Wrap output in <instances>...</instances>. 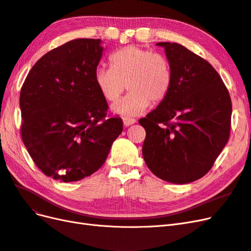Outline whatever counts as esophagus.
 <instances>
[{"label": "esophagus", "mask_w": 251, "mask_h": 251, "mask_svg": "<svg viewBox=\"0 0 251 251\" xmlns=\"http://www.w3.org/2000/svg\"><path fill=\"white\" fill-rule=\"evenodd\" d=\"M135 123H136V119H135V118H130V117H125V118H124V125H125L126 126L134 125Z\"/></svg>", "instance_id": "1"}]
</instances>
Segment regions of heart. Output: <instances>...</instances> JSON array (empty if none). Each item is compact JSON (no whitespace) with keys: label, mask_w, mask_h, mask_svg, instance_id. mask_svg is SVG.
Here are the masks:
<instances>
[{"label":"heart","mask_w":251,"mask_h":251,"mask_svg":"<svg viewBox=\"0 0 251 251\" xmlns=\"http://www.w3.org/2000/svg\"><path fill=\"white\" fill-rule=\"evenodd\" d=\"M111 68H97L94 80L105 100L115 103L124 91H130L113 111L124 117L137 116L151 103L162 102L172 87L170 60L160 53L139 46H127L110 56Z\"/></svg>","instance_id":"heart-1"}]
</instances>
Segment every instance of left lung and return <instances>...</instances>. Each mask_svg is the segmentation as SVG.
I'll return each instance as SVG.
<instances>
[{
  "label": "left lung",
  "mask_w": 251,
  "mask_h": 251,
  "mask_svg": "<svg viewBox=\"0 0 251 251\" xmlns=\"http://www.w3.org/2000/svg\"><path fill=\"white\" fill-rule=\"evenodd\" d=\"M173 71L172 87L158 107L139 119L147 137L142 155L158 178L185 184L202 178L228 141L231 100L207 60L177 43H158Z\"/></svg>",
  "instance_id": "obj_1"
}]
</instances>
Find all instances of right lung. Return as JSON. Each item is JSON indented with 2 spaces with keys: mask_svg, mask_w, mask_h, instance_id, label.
I'll return each mask as SVG.
<instances>
[{
  "mask_svg": "<svg viewBox=\"0 0 251 251\" xmlns=\"http://www.w3.org/2000/svg\"><path fill=\"white\" fill-rule=\"evenodd\" d=\"M100 42L77 39L49 51L21 89L23 142L37 168L55 180L95 173L123 132V119L107 117V100L95 85Z\"/></svg>",
  "mask_w": 251,
  "mask_h": 251,
  "instance_id": "obj_1",
  "label": "right lung"
}]
</instances>
